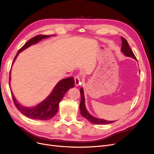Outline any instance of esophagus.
<instances>
[{"mask_svg":"<svg viewBox=\"0 0 154 154\" xmlns=\"http://www.w3.org/2000/svg\"><path fill=\"white\" fill-rule=\"evenodd\" d=\"M74 83H75V85L76 86L82 85V81L80 76L76 75L74 76Z\"/></svg>","mask_w":154,"mask_h":154,"instance_id":"esophagus-1","label":"esophagus"}]
</instances>
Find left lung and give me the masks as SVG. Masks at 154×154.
I'll return each instance as SVG.
<instances>
[{
  "instance_id": "left-lung-1",
  "label": "left lung",
  "mask_w": 154,
  "mask_h": 154,
  "mask_svg": "<svg viewBox=\"0 0 154 154\" xmlns=\"http://www.w3.org/2000/svg\"><path fill=\"white\" fill-rule=\"evenodd\" d=\"M122 40V52L127 57H129L133 58L134 59L136 60V57H135V55L133 53V51L130 48L128 42L123 37H121ZM80 94H81V101L80 104V112L82 116H83L85 119H87L88 121L93 124L96 125H105V124H109L111 123L114 122L115 121H106L103 119H99L94 117V116H91L89 113L88 112L87 110L86 109L85 105V97H84V92H83V88H80Z\"/></svg>"
}]
</instances>
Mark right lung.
Returning <instances> with one entry per match:
<instances>
[{
  "label": "right lung",
  "mask_w": 154,
  "mask_h": 154,
  "mask_svg": "<svg viewBox=\"0 0 154 154\" xmlns=\"http://www.w3.org/2000/svg\"><path fill=\"white\" fill-rule=\"evenodd\" d=\"M51 36H53V35H39L32 37V38L27 41V42L18 50L15 58L13 60V62L15 61L18 54H19L21 51L29 47L31 45L38 43L39 41L42 40V39L48 38V37ZM10 73V82L11 78ZM74 80L72 77L63 79V80H60L57 83V85L54 87L53 91L51 92L50 95L47 97V98L44 100L43 101H42L38 105H37L36 106L33 107H26L24 106L21 105L17 101L12 92L11 95L14 103H15L17 109L19 110L22 114H24L26 117L31 119L45 121L51 119L57 114L58 110L60 101L63 98V97L65 95V94H66V92L71 88L74 87Z\"/></svg>",
  "instance_id": "right-lung-1"
}]
</instances>
